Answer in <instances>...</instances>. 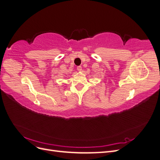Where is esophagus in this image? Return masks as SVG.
I'll return each mask as SVG.
<instances>
[{
	"label": "esophagus",
	"instance_id": "34e87169",
	"mask_svg": "<svg viewBox=\"0 0 160 160\" xmlns=\"http://www.w3.org/2000/svg\"><path fill=\"white\" fill-rule=\"evenodd\" d=\"M77 71H81L82 70V67L81 66H78V67H77Z\"/></svg>",
	"mask_w": 160,
	"mask_h": 160
}]
</instances>
